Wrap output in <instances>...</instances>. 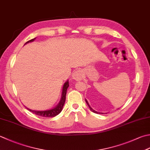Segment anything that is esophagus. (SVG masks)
I'll return each instance as SVG.
<instances>
[{
	"instance_id": "1",
	"label": "esophagus",
	"mask_w": 150,
	"mask_h": 150,
	"mask_svg": "<svg viewBox=\"0 0 150 150\" xmlns=\"http://www.w3.org/2000/svg\"><path fill=\"white\" fill-rule=\"evenodd\" d=\"M72 78L75 81H80L83 78V73L80 69H77L73 73Z\"/></svg>"
}]
</instances>
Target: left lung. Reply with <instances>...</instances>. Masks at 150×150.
Listing matches in <instances>:
<instances>
[{"label": "left lung", "instance_id": "left-lung-1", "mask_svg": "<svg viewBox=\"0 0 150 150\" xmlns=\"http://www.w3.org/2000/svg\"><path fill=\"white\" fill-rule=\"evenodd\" d=\"M85 101H86V103H87V105H88V107L90 108V110L91 111H92L93 112H94V113H96V114H103V113H102V112H97V111H96V110H94L93 109V108H92L90 107V106L89 105V104H88V102L87 101V100L86 99H85ZM107 114V113H106Z\"/></svg>", "mask_w": 150, "mask_h": 150}]
</instances>
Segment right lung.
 Returning <instances> with one entry per match:
<instances>
[{"label": "right lung", "mask_w": 150, "mask_h": 150, "mask_svg": "<svg viewBox=\"0 0 150 150\" xmlns=\"http://www.w3.org/2000/svg\"><path fill=\"white\" fill-rule=\"evenodd\" d=\"M36 39V38H34V39H32L28 41L27 42H26L25 44L29 42H32ZM69 87V81H67L65 83H64V86H63V89H62V98L60 101L59 102V103L58 104V105L56 107H54L52 109H50V110H31L29 109V108H27V109L28 110H30V112L32 113H34L35 114H36L38 116H42V117H47V118H50V117H54L57 115H58V114L60 113V112L62 110L64 105L65 103V101H66V92H67V88Z\"/></svg>", "instance_id": "obj_1"}]
</instances>
